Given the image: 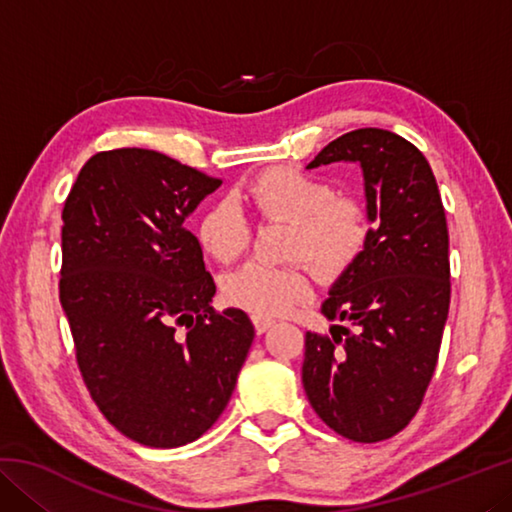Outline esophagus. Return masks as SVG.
Here are the masks:
<instances>
[{
    "instance_id": "34e87169",
    "label": "esophagus",
    "mask_w": 512,
    "mask_h": 512,
    "mask_svg": "<svg viewBox=\"0 0 512 512\" xmlns=\"http://www.w3.org/2000/svg\"><path fill=\"white\" fill-rule=\"evenodd\" d=\"M250 320H253L257 334H264V332H268V329H271V327L275 325L273 318L262 316V314H253V316H250Z\"/></svg>"
}]
</instances>
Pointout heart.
Returning <instances> with one entry per match:
<instances>
[{
    "mask_svg": "<svg viewBox=\"0 0 512 512\" xmlns=\"http://www.w3.org/2000/svg\"><path fill=\"white\" fill-rule=\"evenodd\" d=\"M246 198L266 219L293 223L291 257H307L320 273L343 271L368 239L363 207L334 196L325 178L293 167H271L246 187ZM198 241L216 262H235L250 244V225L232 198L212 203L198 219ZM311 293L302 266H266L250 262L223 280L230 305L253 314H284Z\"/></svg>",
    "mask_w": 512,
    "mask_h": 512,
    "instance_id": "heart-1",
    "label": "heart"
}]
</instances>
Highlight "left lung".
<instances>
[{"label":"left lung","instance_id":"8db88e82","mask_svg":"<svg viewBox=\"0 0 512 512\" xmlns=\"http://www.w3.org/2000/svg\"><path fill=\"white\" fill-rule=\"evenodd\" d=\"M354 162L368 239L329 287V336L307 332L302 386L318 418L354 443L393 438L418 413L449 311L445 207L424 155L384 128L329 142L307 169Z\"/></svg>","mask_w":512,"mask_h":512}]
</instances>
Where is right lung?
Returning a JSON list of instances; mask_svg holds the SVG:
<instances>
[{
    "label": "right lung",
    "mask_w": 512,
    "mask_h": 512,
    "mask_svg": "<svg viewBox=\"0 0 512 512\" xmlns=\"http://www.w3.org/2000/svg\"><path fill=\"white\" fill-rule=\"evenodd\" d=\"M221 178L149 149L83 164L63 207L60 305L85 386L135 443H194L219 420L255 339L241 309H212L203 248L185 228Z\"/></svg>",
    "instance_id": "right-lung-1"
}]
</instances>
